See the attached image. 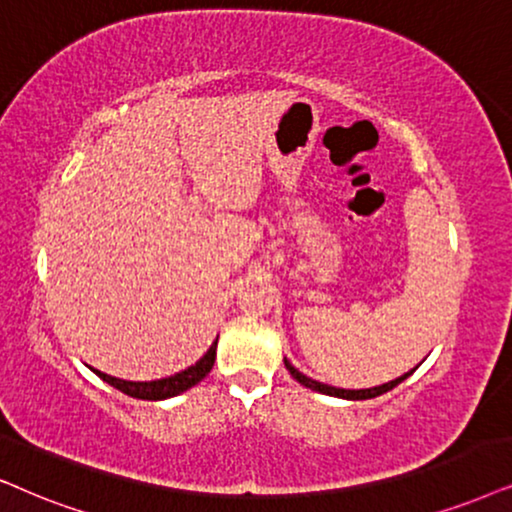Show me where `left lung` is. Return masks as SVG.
I'll use <instances>...</instances> for the list:
<instances>
[{
  "label": "left lung",
  "mask_w": 512,
  "mask_h": 512,
  "mask_svg": "<svg viewBox=\"0 0 512 512\" xmlns=\"http://www.w3.org/2000/svg\"><path fill=\"white\" fill-rule=\"evenodd\" d=\"M286 368L290 371V375H293V378L297 380V383L300 385H304V387H309V390H314V392H321V394H331V397H340V399H373V397H380V394H385V392H390L392 387H397L401 380H406L409 378V375L413 373V371H409V373H404L401 375V378H397V380H390V383H385V385H378V387H371V390H340V387H331V385H323V383H316V380H312V378H307V375H302L300 371H297V368L290 364V361L286 359Z\"/></svg>",
  "instance_id": "1"
}]
</instances>
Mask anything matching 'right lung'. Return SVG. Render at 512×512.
Listing matches in <instances>:
<instances>
[{
    "label": "right lung",
    "instance_id": "add662e5",
    "mask_svg": "<svg viewBox=\"0 0 512 512\" xmlns=\"http://www.w3.org/2000/svg\"><path fill=\"white\" fill-rule=\"evenodd\" d=\"M215 357H217V342L208 349V352H205L203 359L186 368V371H181L177 375H170V378H163V380H151V383H129V380L111 378V375H106L101 371H94V373L99 375L101 380H106L108 385H113L115 390L125 392L127 397L158 401V399H170V397H174V394H181V392L189 390V387L198 385L200 380H203L205 375L212 371Z\"/></svg>",
    "mask_w": 512,
    "mask_h": 512
}]
</instances>
